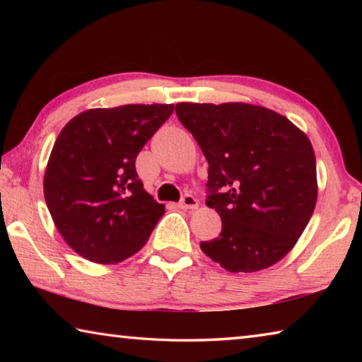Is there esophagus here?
Instances as JSON below:
<instances>
[{"label": "esophagus", "mask_w": 362, "mask_h": 362, "mask_svg": "<svg viewBox=\"0 0 362 362\" xmlns=\"http://www.w3.org/2000/svg\"><path fill=\"white\" fill-rule=\"evenodd\" d=\"M179 207H180V209H185V211L196 209V207H198V199H196L194 196H192V194H185L179 203Z\"/></svg>", "instance_id": "obj_1"}]
</instances>
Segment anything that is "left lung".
I'll use <instances>...</instances> for the list:
<instances>
[{"instance_id": "left-lung-1", "label": "left lung", "mask_w": 362, "mask_h": 362, "mask_svg": "<svg viewBox=\"0 0 362 362\" xmlns=\"http://www.w3.org/2000/svg\"><path fill=\"white\" fill-rule=\"evenodd\" d=\"M175 113L209 163L206 204L222 218V233L201 250L231 273L278 263L316 206L310 139L286 116L250 103L182 102Z\"/></svg>"}]
</instances>
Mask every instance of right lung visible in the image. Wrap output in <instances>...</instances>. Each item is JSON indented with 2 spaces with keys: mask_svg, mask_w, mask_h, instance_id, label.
<instances>
[{
  "mask_svg": "<svg viewBox=\"0 0 362 362\" xmlns=\"http://www.w3.org/2000/svg\"><path fill=\"white\" fill-rule=\"evenodd\" d=\"M173 112V103L90 108L60 131L42 187L54 225L76 254L110 265L148 241L164 204L145 192L136 158Z\"/></svg>",
  "mask_w": 362,
  "mask_h": 362,
  "instance_id": "right-lung-1",
  "label": "right lung"
}]
</instances>
